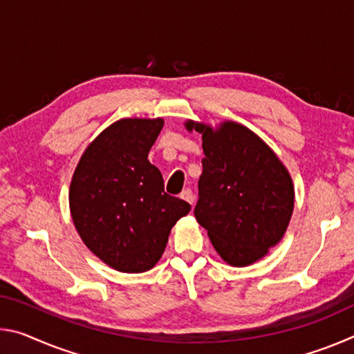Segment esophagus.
Listing matches in <instances>:
<instances>
[{
    "label": "esophagus",
    "mask_w": 354,
    "mask_h": 354,
    "mask_svg": "<svg viewBox=\"0 0 354 354\" xmlns=\"http://www.w3.org/2000/svg\"><path fill=\"white\" fill-rule=\"evenodd\" d=\"M179 196H181L184 201H187V203H190V205H194V192H192L190 189H184Z\"/></svg>",
    "instance_id": "obj_1"
}]
</instances>
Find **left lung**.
I'll return each instance as SVG.
<instances>
[{"label":"left lung","mask_w":354,"mask_h":354,"mask_svg":"<svg viewBox=\"0 0 354 354\" xmlns=\"http://www.w3.org/2000/svg\"><path fill=\"white\" fill-rule=\"evenodd\" d=\"M203 139V173L196 221L226 263L245 267L262 259L283 239L295 203L289 171L273 149L236 122L187 120Z\"/></svg>","instance_id":"8db88e82"}]
</instances>
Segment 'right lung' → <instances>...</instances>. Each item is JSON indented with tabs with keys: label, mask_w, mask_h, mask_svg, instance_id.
Segmentation results:
<instances>
[{
	"label": "right lung",
	"mask_w": 354,
	"mask_h": 354,
	"mask_svg": "<svg viewBox=\"0 0 354 354\" xmlns=\"http://www.w3.org/2000/svg\"><path fill=\"white\" fill-rule=\"evenodd\" d=\"M164 118H122L88 143L71 178L77 234L113 270L142 273L162 257L171 227L190 205L164 192L148 153Z\"/></svg>",
	"instance_id": "add662e5"
}]
</instances>
